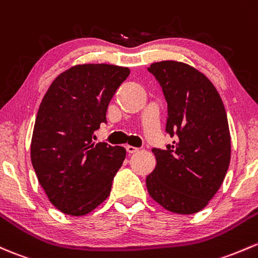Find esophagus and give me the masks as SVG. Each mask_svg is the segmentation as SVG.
Here are the masks:
<instances>
[{
	"label": "esophagus",
	"mask_w": 258,
	"mask_h": 258,
	"mask_svg": "<svg viewBox=\"0 0 258 258\" xmlns=\"http://www.w3.org/2000/svg\"><path fill=\"white\" fill-rule=\"evenodd\" d=\"M126 151L128 152V153H135V152L138 151V148H137V147H134V146L127 145V146H126Z\"/></svg>",
	"instance_id": "obj_1"
}]
</instances>
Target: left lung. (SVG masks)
I'll return each instance as SVG.
<instances>
[{"instance_id": "8db88e82", "label": "left lung", "mask_w": 258, "mask_h": 258, "mask_svg": "<svg viewBox=\"0 0 258 258\" xmlns=\"http://www.w3.org/2000/svg\"><path fill=\"white\" fill-rule=\"evenodd\" d=\"M148 72L167 101L165 132L175 138L165 150H152L157 164L146 178L148 193L172 213H198L219 190L230 164L226 111L215 86L190 65L164 60Z\"/></svg>"}]
</instances>
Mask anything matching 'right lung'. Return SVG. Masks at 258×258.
I'll list each match as a JSON object with an SVG mask.
<instances>
[{"label": "right lung", "instance_id": "add662e5", "mask_svg": "<svg viewBox=\"0 0 258 258\" xmlns=\"http://www.w3.org/2000/svg\"><path fill=\"white\" fill-rule=\"evenodd\" d=\"M130 75L110 64L75 65L51 83L38 110L31 159L50 203L68 215H86L110 195L126 157L123 147L95 143L108 104Z\"/></svg>", "mask_w": 258, "mask_h": 258}]
</instances>
